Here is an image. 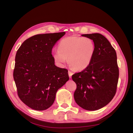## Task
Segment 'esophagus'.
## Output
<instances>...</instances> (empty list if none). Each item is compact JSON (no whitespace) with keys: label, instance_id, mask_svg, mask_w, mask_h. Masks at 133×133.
Wrapping results in <instances>:
<instances>
[{"label":"esophagus","instance_id":"1","mask_svg":"<svg viewBox=\"0 0 133 133\" xmlns=\"http://www.w3.org/2000/svg\"><path fill=\"white\" fill-rule=\"evenodd\" d=\"M68 74H69V78H71V76H72V75L73 74V72H71V71L69 70V71H68Z\"/></svg>","mask_w":133,"mask_h":133}]
</instances>
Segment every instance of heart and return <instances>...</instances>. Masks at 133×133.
<instances>
[{
	"mask_svg": "<svg viewBox=\"0 0 133 133\" xmlns=\"http://www.w3.org/2000/svg\"><path fill=\"white\" fill-rule=\"evenodd\" d=\"M95 52V44L89 38L76 37L63 39L58 44V50L52 52L54 61L59 65L67 62L75 70L85 69L90 64Z\"/></svg>",
	"mask_w": 133,
	"mask_h": 133,
	"instance_id": "b5f03b06",
	"label": "heart"
}]
</instances>
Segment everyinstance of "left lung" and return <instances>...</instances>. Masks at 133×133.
I'll return each instance as SVG.
<instances>
[{
	"mask_svg": "<svg viewBox=\"0 0 133 133\" xmlns=\"http://www.w3.org/2000/svg\"><path fill=\"white\" fill-rule=\"evenodd\" d=\"M82 36L92 40L95 52L89 65L72 75L77 86L74 98L84 109L96 110L107 105L116 93L119 78L117 57L115 49L103 35Z\"/></svg>",
	"mask_w": 133,
	"mask_h": 133,
	"instance_id": "obj_1",
	"label": "left lung"
}]
</instances>
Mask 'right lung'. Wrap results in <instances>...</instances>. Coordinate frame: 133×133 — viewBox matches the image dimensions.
Returning a JSON list of instances; mask_svg holds the SVG:
<instances>
[{
	"label": "right lung",
	"instance_id": "add662e5",
	"mask_svg": "<svg viewBox=\"0 0 133 133\" xmlns=\"http://www.w3.org/2000/svg\"><path fill=\"white\" fill-rule=\"evenodd\" d=\"M65 32L37 34L18 50L13 73L19 98L35 110H44L54 102L56 93L69 80L68 70L55 65L52 48Z\"/></svg>",
	"mask_w": 133,
	"mask_h": 133
}]
</instances>
